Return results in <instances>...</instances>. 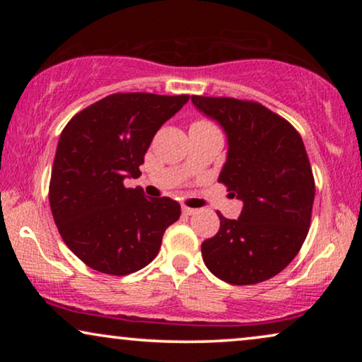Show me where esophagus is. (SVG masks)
<instances>
[{"label": "esophagus", "instance_id": "1", "mask_svg": "<svg viewBox=\"0 0 362 362\" xmlns=\"http://www.w3.org/2000/svg\"><path fill=\"white\" fill-rule=\"evenodd\" d=\"M182 212H185L186 216H192V214H196V209H192V207H187V206H182Z\"/></svg>", "mask_w": 362, "mask_h": 362}]
</instances>
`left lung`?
Here are the masks:
<instances>
[{
    "instance_id": "obj_1",
    "label": "left lung",
    "mask_w": 362,
    "mask_h": 362,
    "mask_svg": "<svg viewBox=\"0 0 362 362\" xmlns=\"http://www.w3.org/2000/svg\"><path fill=\"white\" fill-rule=\"evenodd\" d=\"M192 103L227 135L219 182L244 202L239 219H221L202 242V260L217 279L254 285L280 274L308 234L315 180L300 133L257 102L192 95Z\"/></svg>"
}]
</instances>
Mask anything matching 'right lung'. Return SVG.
I'll use <instances>...</instances> for the list:
<instances>
[{"instance_id":"right-lung-1","label":"right lung","mask_w":362,"mask_h":362,"mask_svg":"<svg viewBox=\"0 0 362 362\" xmlns=\"http://www.w3.org/2000/svg\"><path fill=\"white\" fill-rule=\"evenodd\" d=\"M189 95L113 93L78 112L59 138L49 185L54 222L66 245L90 269L128 275L160 252L163 234L180 219L170 197L125 187L163 123Z\"/></svg>"}]
</instances>
